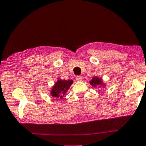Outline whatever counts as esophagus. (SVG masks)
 <instances>
[{"instance_id": "esophagus-1", "label": "esophagus", "mask_w": 146, "mask_h": 146, "mask_svg": "<svg viewBox=\"0 0 146 146\" xmlns=\"http://www.w3.org/2000/svg\"><path fill=\"white\" fill-rule=\"evenodd\" d=\"M76 80L77 82H81L82 80V77L81 76H76Z\"/></svg>"}]
</instances>
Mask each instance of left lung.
Instances as JSON below:
<instances>
[{
    "instance_id": "1",
    "label": "left lung",
    "mask_w": 146,
    "mask_h": 146,
    "mask_svg": "<svg viewBox=\"0 0 146 146\" xmlns=\"http://www.w3.org/2000/svg\"><path fill=\"white\" fill-rule=\"evenodd\" d=\"M89 83L92 87H96L97 86H100V87H105V84L103 82L102 79L98 77V76H94V77L92 78V80L91 81H89Z\"/></svg>"
}]
</instances>
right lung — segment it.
Masks as SVG:
<instances>
[{
    "mask_svg": "<svg viewBox=\"0 0 146 146\" xmlns=\"http://www.w3.org/2000/svg\"><path fill=\"white\" fill-rule=\"evenodd\" d=\"M73 82L72 80H66L59 79L50 90V95L56 99H62Z\"/></svg>",
    "mask_w": 146,
    "mask_h": 146,
    "instance_id": "right-lung-1",
    "label": "right lung"
}]
</instances>
